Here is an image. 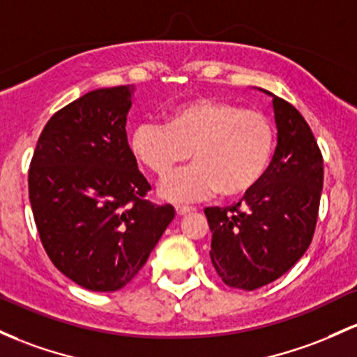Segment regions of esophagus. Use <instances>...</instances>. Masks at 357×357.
<instances>
[{
  "label": "esophagus",
  "mask_w": 357,
  "mask_h": 357,
  "mask_svg": "<svg viewBox=\"0 0 357 357\" xmlns=\"http://www.w3.org/2000/svg\"><path fill=\"white\" fill-rule=\"evenodd\" d=\"M193 210H195L193 206H188V205H176V213H178V215L190 213V211H193Z\"/></svg>",
  "instance_id": "34e87169"
}]
</instances>
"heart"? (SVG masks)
Wrapping results in <instances>:
<instances>
[{"label": "heart", "instance_id": "1", "mask_svg": "<svg viewBox=\"0 0 357 357\" xmlns=\"http://www.w3.org/2000/svg\"><path fill=\"white\" fill-rule=\"evenodd\" d=\"M274 147L276 130L266 113L215 96L174 105L166 123L140 121L128 137L130 154L158 178H166L190 155L197 160L162 183L160 195L171 202L217 191L222 198L244 197L266 176Z\"/></svg>", "mask_w": 357, "mask_h": 357}]
</instances>
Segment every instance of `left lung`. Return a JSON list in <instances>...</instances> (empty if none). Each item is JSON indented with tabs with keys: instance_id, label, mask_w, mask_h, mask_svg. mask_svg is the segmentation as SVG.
<instances>
[{
	"instance_id": "obj_1",
	"label": "left lung",
	"mask_w": 357,
	"mask_h": 357,
	"mask_svg": "<svg viewBox=\"0 0 357 357\" xmlns=\"http://www.w3.org/2000/svg\"><path fill=\"white\" fill-rule=\"evenodd\" d=\"M278 146L271 166L241 202L208 206L211 264L227 287L257 289L289 271L310 245L319 218L324 159L301 113L273 98Z\"/></svg>"
}]
</instances>
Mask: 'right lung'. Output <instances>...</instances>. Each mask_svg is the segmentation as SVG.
I'll return each instance as SVG.
<instances>
[{"mask_svg": "<svg viewBox=\"0 0 357 357\" xmlns=\"http://www.w3.org/2000/svg\"><path fill=\"white\" fill-rule=\"evenodd\" d=\"M134 86L95 89L50 116L29 169L35 225L52 264L91 291H116L146 264L171 205L151 185L127 140Z\"/></svg>", "mask_w": 357, "mask_h": 357, "instance_id": "1", "label": "right lung"}]
</instances>
